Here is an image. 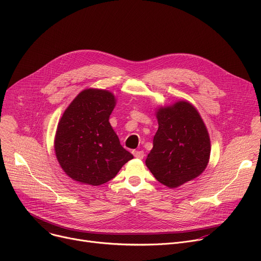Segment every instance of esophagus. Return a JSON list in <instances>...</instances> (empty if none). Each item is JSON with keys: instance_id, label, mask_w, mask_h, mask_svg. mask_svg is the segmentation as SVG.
<instances>
[{"instance_id": "obj_1", "label": "esophagus", "mask_w": 261, "mask_h": 261, "mask_svg": "<svg viewBox=\"0 0 261 261\" xmlns=\"http://www.w3.org/2000/svg\"><path fill=\"white\" fill-rule=\"evenodd\" d=\"M133 155L136 158V159H144L145 156V153L144 151H142V150H133Z\"/></svg>"}]
</instances>
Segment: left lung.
<instances>
[{
    "mask_svg": "<svg viewBox=\"0 0 261 261\" xmlns=\"http://www.w3.org/2000/svg\"><path fill=\"white\" fill-rule=\"evenodd\" d=\"M159 129L146 165L170 188L194 180L206 168L211 154L208 132L196 108L187 101L160 108Z\"/></svg>",
    "mask_w": 261,
    "mask_h": 261,
    "instance_id": "8db88e82",
    "label": "left lung"
}]
</instances>
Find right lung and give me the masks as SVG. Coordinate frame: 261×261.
<instances>
[{"label":"right lung","instance_id":"add662e5","mask_svg":"<svg viewBox=\"0 0 261 261\" xmlns=\"http://www.w3.org/2000/svg\"><path fill=\"white\" fill-rule=\"evenodd\" d=\"M114 106L112 93L88 89L64 111L56 131L55 152L73 180L93 186L105 184L133 159L109 122Z\"/></svg>","mask_w":261,"mask_h":261}]
</instances>
